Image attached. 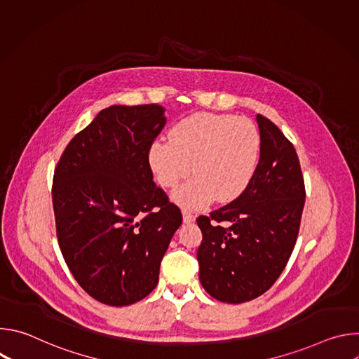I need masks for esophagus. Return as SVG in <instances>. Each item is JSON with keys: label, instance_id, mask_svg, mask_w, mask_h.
<instances>
[{"label": "esophagus", "instance_id": "esophagus-1", "mask_svg": "<svg viewBox=\"0 0 359 359\" xmlns=\"http://www.w3.org/2000/svg\"><path fill=\"white\" fill-rule=\"evenodd\" d=\"M182 213H183V222H184L186 224H189V223H193V222L196 220V216H194V215H191L190 212H187V210H183Z\"/></svg>", "mask_w": 359, "mask_h": 359}]
</instances>
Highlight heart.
<instances>
[{"mask_svg":"<svg viewBox=\"0 0 359 359\" xmlns=\"http://www.w3.org/2000/svg\"><path fill=\"white\" fill-rule=\"evenodd\" d=\"M260 133L250 121L234 115L200 112L177 122L169 142H155L149 163L159 184L172 189L187 180L175 198L198 209L215 198L229 203L250 184L260 159Z\"/></svg>","mask_w":359,"mask_h":359,"instance_id":"b5f03b06","label":"heart"}]
</instances>
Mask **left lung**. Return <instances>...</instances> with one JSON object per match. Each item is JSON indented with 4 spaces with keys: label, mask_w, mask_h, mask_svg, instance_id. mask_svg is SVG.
I'll use <instances>...</instances> for the list:
<instances>
[{
    "label": "left lung",
    "mask_w": 359,
    "mask_h": 359,
    "mask_svg": "<svg viewBox=\"0 0 359 359\" xmlns=\"http://www.w3.org/2000/svg\"><path fill=\"white\" fill-rule=\"evenodd\" d=\"M260 159L247 189L233 201L198 216V278L212 297L240 304L264 294L285 269L305 203L294 144L269 118L257 115Z\"/></svg>",
    "instance_id": "8db88e82"
}]
</instances>
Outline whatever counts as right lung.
<instances>
[{
  "mask_svg": "<svg viewBox=\"0 0 359 359\" xmlns=\"http://www.w3.org/2000/svg\"><path fill=\"white\" fill-rule=\"evenodd\" d=\"M166 125L161 105H114L67 144L53 179L57 238L78 284L122 306L156 287L182 212L153 182L150 146Z\"/></svg>",
  "mask_w": 359,
  "mask_h": 359,
  "instance_id": "right-lung-1",
  "label": "right lung"
}]
</instances>
